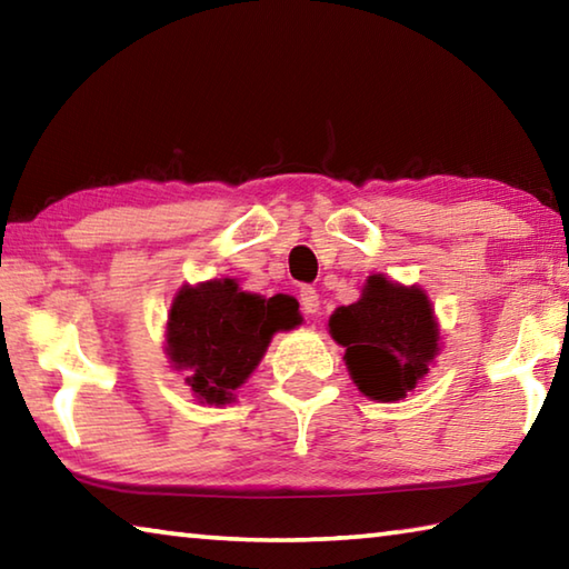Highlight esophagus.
<instances>
[{"instance_id": "34e87169", "label": "esophagus", "mask_w": 569, "mask_h": 569, "mask_svg": "<svg viewBox=\"0 0 569 569\" xmlns=\"http://www.w3.org/2000/svg\"><path fill=\"white\" fill-rule=\"evenodd\" d=\"M298 301H301V311L306 316H313L316 311H319V293H316V288L311 286H303L301 291H298Z\"/></svg>"}]
</instances>
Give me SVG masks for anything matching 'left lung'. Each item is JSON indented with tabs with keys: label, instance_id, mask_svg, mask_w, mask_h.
<instances>
[{
	"label": "left lung",
	"instance_id": "obj_1",
	"mask_svg": "<svg viewBox=\"0 0 569 569\" xmlns=\"http://www.w3.org/2000/svg\"><path fill=\"white\" fill-rule=\"evenodd\" d=\"M331 336L346 346V366L366 397L399 401L437 356V321L421 288L371 276L356 303L336 308Z\"/></svg>",
	"mask_w": 569,
	"mask_h": 569
}]
</instances>
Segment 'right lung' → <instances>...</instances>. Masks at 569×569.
Returning a JSON list of instances; mask_svg holds the SVG:
<instances>
[{
	"instance_id": "right-lung-1",
	"label": "right lung",
	"mask_w": 569,
	"mask_h": 569,
	"mask_svg": "<svg viewBox=\"0 0 569 569\" xmlns=\"http://www.w3.org/2000/svg\"><path fill=\"white\" fill-rule=\"evenodd\" d=\"M288 296L261 298L223 278L182 288L170 308L168 356L186 371L188 387L208 403H226L281 329L301 321Z\"/></svg>"
}]
</instances>
